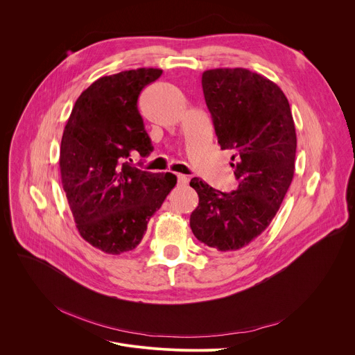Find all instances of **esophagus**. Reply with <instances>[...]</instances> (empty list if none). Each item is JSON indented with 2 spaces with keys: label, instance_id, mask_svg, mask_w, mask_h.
Wrapping results in <instances>:
<instances>
[{
  "label": "esophagus",
  "instance_id": "esophagus-1",
  "mask_svg": "<svg viewBox=\"0 0 355 355\" xmlns=\"http://www.w3.org/2000/svg\"><path fill=\"white\" fill-rule=\"evenodd\" d=\"M177 180H178V184H180V185H187V184H188V177H187V175L178 174V175H177Z\"/></svg>",
  "mask_w": 355,
  "mask_h": 355
}]
</instances>
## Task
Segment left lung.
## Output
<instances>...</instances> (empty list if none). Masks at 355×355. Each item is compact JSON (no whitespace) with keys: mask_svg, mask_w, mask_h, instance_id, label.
Segmentation results:
<instances>
[{"mask_svg":"<svg viewBox=\"0 0 355 355\" xmlns=\"http://www.w3.org/2000/svg\"><path fill=\"white\" fill-rule=\"evenodd\" d=\"M202 90L220 148L234 151L239 185L220 192L192 178L189 185L200 204L191 214L189 227L212 249L238 250L269 227L292 184L295 121L282 89L248 69L205 71Z\"/></svg>","mask_w":355,"mask_h":355,"instance_id":"obj_1","label":"left lung"}]
</instances>
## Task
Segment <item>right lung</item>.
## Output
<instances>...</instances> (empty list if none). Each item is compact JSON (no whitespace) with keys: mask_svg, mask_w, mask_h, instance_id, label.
<instances>
[{"mask_svg":"<svg viewBox=\"0 0 355 355\" xmlns=\"http://www.w3.org/2000/svg\"><path fill=\"white\" fill-rule=\"evenodd\" d=\"M163 71L140 68L94 80L78 98L60 141L63 191L80 236L109 254L133 250L177 184L171 173L132 167L151 140L137 109L141 90Z\"/></svg>","mask_w":355,"mask_h":355,"instance_id":"right-lung-1","label":"right lung"}]
</instances>
